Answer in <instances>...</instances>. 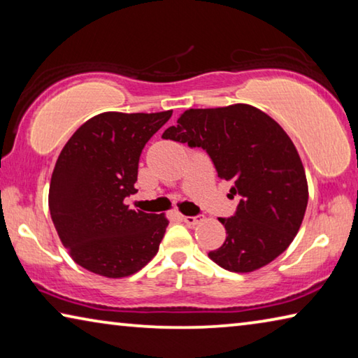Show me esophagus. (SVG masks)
Wrapping results in <instances>:
<instances>
[{
    "mask_svg": "<svg viewBox=\"0 0 358 358\" xmlns=\"http://www.w3.org/2000/svg\"><path fill=\"white\" fill-rule=\"evenodd\" d=\"M183 221L187 226H196V224L201 221V216H183Z\"/></svg>",
    "mask_w": 358,
    "mask_h": 358,
    "instance_id": "34e87169",
    "label": "esophagus"
}]
</instances>
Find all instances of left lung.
I'll return each instance as SVG.
<instances>
[{
  "label": "left lung",
  "mask_w": 358,
  "mask_h": 358,
  "mask_svg": "<svg viewBox=\"0 0 358 358\" xmlns=\"http://www.w3.org/2000/svg\"><path fill=\"white\" fill-rule=\"evenodd\" d=\"M162 138L202 148L240 203L220 217L226 241L208 252L222 268L248 273L292 243L308 205L305 169L290 137L273 118L248 104L189 108Z\"/></svg>",
  "instance_id": "obj_1"
}]
</instances>
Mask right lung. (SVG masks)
<instances>
[{
	"label": "right lung",
	"mask_w": 358,
	"mask_h": 358,
	"mask_svg": "<svg viewBox=\"0 0 358 358\" xmlns=\"http://www.w3.org/2000/svg\"><path fill=\"white\" fill-rule=\"evenodd\" d=\"M172 110L104 112L83 123L53 169L48 208L59 240L83 268L106 278L134 275L156 256L164 215L131 210L138 159Z\"/></svg>",
	"instance_id": "1"
}]
</instances>
